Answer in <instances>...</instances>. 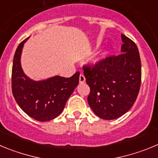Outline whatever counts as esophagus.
Wrapping results in <instances>:
<instances>
[{
    "label": "esophagus",
    "instance_id": "1",
    "mask_svg": "<svg viewBox=\"0 0 158 158\" xmlns=\"http://www.w3.org/2000/svg\"><path fill=\"white\" fill-rule=\"evenodd\" d=\"M79 81H80V83H84V82L85 81V77L84 74H82V73H81L80 77H79Z\"/></svg>",
    "mask_w": 158,
    "mask_h": 158
}]
</instances>
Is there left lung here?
Returning a JSON list of instances; mask_svg holds the SVG:
<instances>
[{
  "instance_id": "1",
  "label": "left lung",
  "mask_w": 158,
  "mask_h": 158,
  "mask_svg": "<svg viewBox=\"0 0 158 158\" xmlns=\"http://www.w3.org/2000/svg\"><path fill=\"white\" fill-rule=\"evenodd\" d=\"M122 54L84 65V75L90 88L88 102L97 116L115 119L135 104L142 80L139 50L135 42L121 35Z\"/></svg>"
}]
</instances>
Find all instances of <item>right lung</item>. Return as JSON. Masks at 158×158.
I'll use <instances>...</instances> for the list:
<instances>
[{"mask_svg": "<svg viewBox=\"0 0 158 158\" xmlns=\"http://www.w3.org/2000/svg\"><path fill=\"white\" fill-rule=\"evenodd\" d=\"M29 38V37H28ZM22 41L14 55L12 70V91L19 107L27 115L40 122L50 121L62 113L65 103L79 83L80 73L70 77L56 76L34 81L23 73L20 65Z\"/></svg>", "mask_w": 158, "mask_h": 158, "instance_id": "add662e5", "label": "right lung"}]
</instances>
